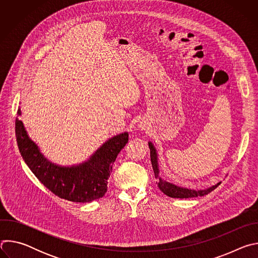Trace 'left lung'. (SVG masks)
Returning a JSON list of instances; mask_svg holds the SVG:
<instances>
[{
	"label": "left lung",
	"instance_id": "8db88e82",
	"mask_svg": "<svg viewBox=\"0 0 258 258\" xmlns=\"http://www.w3.org/2000/svg\"><path fill=\"white\" fill-rule=\"evenodd\" d=\"M149 148H150V157H151L152 167H153V170H154L155 177L157 179L156 183H157L158 188L160 189V191L163 192L168 197L183 199V198H193V197H198V196H204V195H207L208 193H210L211 191H213L215 188H217L220 185V182H217L216 185H214V186H212L208 189H205V190H193V189L182 188V187L173 185V183L162 179L159 176L157 152H156L155 147L153 146V144L151 142H149Z\"/></svg>",
	"mask_w": 258,
	"mask_h": 258
}]
</instances>
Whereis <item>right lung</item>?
<instances>
[{"label": "right lung", "mask_w": 258, "mask_h": 258, "mask_svg": "<svg viewBox=\"0 0 258 258\" xmlns=\"http://www.w3.org/2000/svg\"><path fill=\"white\" fill-rule=\"evenodd\" d=\"M17 114L15 133L19 152L29 169L47 189L62 199L79 203L91 202L105 195L112 164L128 141L127 133L109 139L88 161L79 165L60 166L41 153L19 119L20 109Z\"/></svg>", "instance_id": "obj_1"}]
</instances>
